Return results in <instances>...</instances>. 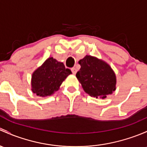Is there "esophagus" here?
<instances>
[{
  "label": "esophagus",
  "mask_w": 147,
  "mask_h": 147,
  "mask_svg": "<svg viewBox=\"0 0 147 147\" xmlns=\"http://www.w3.org/2000/svg\"><path fill=\"white\" fill-rule=\"evenodd\" d=\"M71 70H72V72L74 74V75H75V74L77 73V71H78L75 67H72V68H71Z\"/></svg>",
  "instance_id": "1"
}]
</instances>
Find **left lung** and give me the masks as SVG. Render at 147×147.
Segmentation results:
<instances>
[{
  "label": "left lung",
  "mask_w": 147,
  "mask_h": 147,
  "mask_svg": "<svg viewBox=\"0 0 147 147\" xmlns=\"http://www.w3.org/2000/svg\"><path fill=\"white\" fill-rule=\"evenodd\" d=\"M79 64L81 68L76 77L86 93L91 96L104 98L115 90V75L107 63L86 55L79 61Z\"/></svg>",
  "instance_id": "1"
}]
</instances>
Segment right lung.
<instances>
[{"mask_svg":"<svg viewBox=\"0 0 147 147\" xmlns=\"http://www.w3.org/2000/svg\"><path fill=\"white\" fill-rule=\"evenodd\" d=\"M71 73L70 69L65 68L63 63L53 58H48L32 75V92L40 96L51 95Z\"/></svg>","mask_w":147,"mask_h":147,"instance_id":"obj_1","label":"right lung"}]
</instances>
